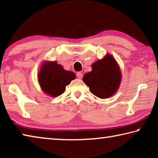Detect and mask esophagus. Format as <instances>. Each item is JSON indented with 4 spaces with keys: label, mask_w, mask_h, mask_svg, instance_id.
I'll return each mask as SVG.
<instances>
[{
    "label": "esophagus",
    "mask_w": 158,
    "mask_h": 158,
    "mask_svg": "<svg viewBox=\"0 0 158 158\" xmlns=\"http://www.w3.org/2000/svg\"><path fill=\"white\" fill-rule=\"evenodd\" d=\"M77 78L78 79H82V77H83V74L81 73V72H79V73H77Z\"/></svg>",
    "instance_id": "esophagus-1"
}]
</instances>
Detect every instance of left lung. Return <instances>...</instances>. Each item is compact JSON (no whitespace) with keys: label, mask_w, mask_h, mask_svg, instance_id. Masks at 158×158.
<instances>
[{"label":"left lung","mask_w":158,"mask_h":158,"mask_svg":"<svg viewBox=\"0 0 158 158\" xmlns=\"http://www.w3.org/2000/svg\"><path fill=\"white\" fill-rule=\"evenodd\" d=\"M122 79L118 64L109 53L92 64V70L85 74L83 81L93 95L101 99L110 98L120 87Z\"/></svg>","instance_id":"1"}]
</instances>
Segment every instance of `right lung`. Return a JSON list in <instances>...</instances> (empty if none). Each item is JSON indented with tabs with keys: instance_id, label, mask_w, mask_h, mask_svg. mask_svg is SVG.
<instances>
[{
	"instance_id": "1",
	"label": "right lung",
	"mask_w": 158,
	"mask_h": 158,
	"mask_svg": "<svg viewBox=\"0 0 158 158\" xmlns=\"http://www.w3.org/2000/svg\"><path fill=\"white\" fill-rule=\"evenodd\" d=\"M73 72L64 69L56 61H43L37 75L39 84L44 93L55 98L65 92L66 85L75 79Z\"/></svg>"
}]
</instances>
